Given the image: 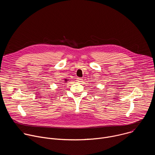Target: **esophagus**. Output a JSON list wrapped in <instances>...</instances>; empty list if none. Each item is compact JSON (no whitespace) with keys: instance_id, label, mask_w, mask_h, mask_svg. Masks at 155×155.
<instances>
[{"instance_id":"1","label":"esophagus","mask_w":155,"mask_h":155,"mask_svg":"<svg viewBox=\"0 0 155 155\" xmlns=\"http://www.w3.org/2000/svg\"><path fill=\"white\" fill-rule=\"evenodd\" d=\"M82 78H77V81H78V82H81V81H82Z\"/></svg>"}]
</instances>
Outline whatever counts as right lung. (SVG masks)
Masks as SVG:
<instances>
[{
	"instance_id": "obj_1",
	"label": "right lung",
	"mask_w": 155,
	"mask_h": 155,
	"mask_svg": "<svg viewBox=\"0 0 155 155\" xmlns=\"http://www.w3.org/2000/svg\"><path fill=\"white\" fill-rule=\"evenodd\" d=\"M68 81V80L67 79H65V82H66V81Z\"/></svg>"
}]
</instances>
